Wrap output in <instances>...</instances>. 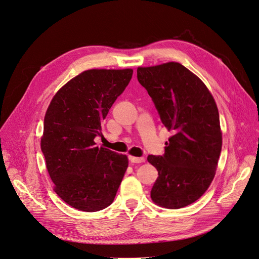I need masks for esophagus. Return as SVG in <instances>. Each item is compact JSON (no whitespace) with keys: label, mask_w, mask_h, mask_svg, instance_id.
Returning <instances> with one entry per match:
<instances>
[{"label":"esophagus","mask_w":259,"mask_h":259,"mask_svg":"<svg viewBox=\"0 0 259 259\" xmlns=\"http://www.w3.org/2000/svg\"><path fill=\"white\" fill-rule=\"evenodd\" d=\"M130 161L131 163H144L145 162V157L144 156H130Z\"/></svg>","instance_id":"34e87169"}]
</instances>
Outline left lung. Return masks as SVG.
I'll return each instance as SVG.
<instances>
[{
	"label": "left lung",
	"mask_w": 259,
	"mask_h": 259,
	"mask_svg": "<svg viewBox=\"0 0 259 259\" xmlns=\"http://www.w3.org/2000/svg\"><path fill=\"white\" fill-rule=\"evenodd\" d=\"M138 80L174 133L163 155L147 157L159 172L151 199L166 208L187 206L215 177L222 147L217 105L205 84L178 62L139 67Z\"/></svg>",
	"instance_id": "obj_1"
}]
</instances>
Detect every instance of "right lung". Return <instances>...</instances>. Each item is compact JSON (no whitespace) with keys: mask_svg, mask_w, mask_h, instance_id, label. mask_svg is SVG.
I'll return each mask as SVG.
<instances>
[{"mask_svg":"<svg viewBox=\"0 0 259 259\" xmlns=\"http://www.w3.org/2000/svg\"><path fill=\"white\" fill-rule=\"evenodd\" d=\"M133 71L89 70L63 85L44 117L41 150L55 192L82 211L113 202L128 167L126 155L96 146L102 123Z\"/></svg>","mask_w":259,"mask_h":259,"instance_id":"right-lung-1","label":"right lung"}]
</instances>
